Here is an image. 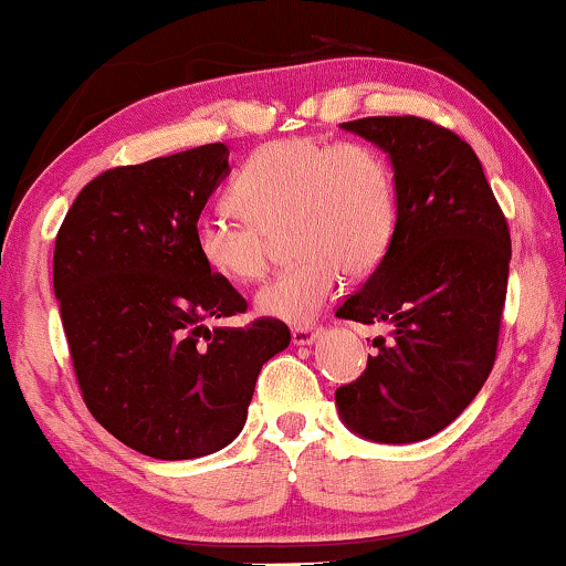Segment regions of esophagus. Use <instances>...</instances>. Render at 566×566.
<instances>
[{
  "label": "esophagus",
  "instance_id": "34e87169",
  "mask_svg": "<svg viewBox=\"0 0 566 566\" xmlns=\"http://www.w3.org/2000/svg\"><path fill=\"white\" fill-rule=\"evenodd\" d=\"M318 339V332L313 326H295L292 328V345L307 347Z\"/></svg>",
  "mask_w": 566,
  "mask_h": 566
}]
</instances>
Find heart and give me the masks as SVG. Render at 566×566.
<instances>
[{"mask_svg": "<svg viewBox=\"0 0 566 566\" xmlns=\"http://www.w3.org/2000/svg\"><path fill=\"white\" fill-rule=\"evenodd\" d=\"M230 200L242 219L203 213L196 221L200 261L227 282L253 284L290 232V253L300 259L255 295V311L284 324H311L342 271L370 274L395 238V177L366 143H266L240 169Z\"/></svg>", "mask_w": 566, "mask_h": 566, "instance_id": "b5f03b06", "label": "heart"}]
</instances>
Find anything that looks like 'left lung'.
<instances>
[{"mask_svg": "<svg viewBox=\"0 0 566 566\" xmlns=\"http://www.w3.org/2000/svg\"><path fill=\"white\" fill-rule=\"evenodd\" d=\"M389 156L395 238L339 318L389 324L357 381L336 389L349 431L412 443L443 431L473 402L496 360L510 227L473 148L420 117L342 123Z\"/></svg>", "mask_w": 566, "mask_h": 566, "instance_id": "left-lung-1", "label": "left lung"}]
</instances>
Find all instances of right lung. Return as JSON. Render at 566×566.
Returning a JSON list of instances; mask_svg holds the SVG:
<instances>
[{
    "mask_svg": "<svg viewBox=\"0 0 566 566\" xmlns=\"http://www.w3.org/2000/svg\"><path fill=\"white\" fill-rule=\"evenodd\" d=\"M230 175V148L206 143L98 175L77 192L54 245V295L93 418L154 460H196L238 439L263 363L290 328L245 313L206 269L196 221Z\"/></svg>",
    "mask_w": 566,
    "mask_h": 566,
    "instance_id": "add662e5",
    "label": "right lung"
}]
</instances>
